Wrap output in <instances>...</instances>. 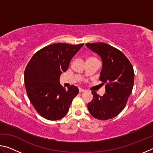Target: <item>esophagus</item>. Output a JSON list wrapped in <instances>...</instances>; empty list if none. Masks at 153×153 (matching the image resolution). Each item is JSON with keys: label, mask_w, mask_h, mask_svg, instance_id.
<instances>
[{"label": "esophagus", "mask_w": 153, "mask_h": 153, "mask_svg": "<svg viewBox=\"0 0 153 153\" xmlns=\"http://www.w3.org/2000/svg\"><path fill=\"white\" fill-rule=\"evenodd\" d=\"M79 92H81V93H82V92H86V90H84V89L79 88Z\"/></svg>", "instance_id": "1"}]
</instances>
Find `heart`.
Wrapping results in <instances>:
<instances>
[{
	"label": "heart",
	"instance_id": "1",
	"mask_svg": "<svg viewBox=\"0 0 153 153\" xmlns=\"http://www.w3.org/2000/svg\"><path fill=\"white\" fill-rule=\"evenodd\" d=\"M91 58H92V57H91ZM89 59H90V58H89Z\"/></svg>",
	"mask_w": 153,
	"mask_h": 153
}]
</instances>
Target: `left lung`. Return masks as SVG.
I'll return each instance as SVG.
<instances>
[{
	"mask_svg": "<svg viewBox=\"0 0 153 153\" xmlns=\"http://www.w3.org/2000/svg\"><path fill=\"white\" fill-rule=\"evenodd\" d=\"M86 46L102 59L100 80L105 84V94L92 92L93 99L88 103L90 114L96 119L107 120L120 114L125 108L132 91L134 72L130 61L122 52L103 42L86 43Z\"/></svg>",
	"mask_w": 153,
	"mask_h": 153,
	"instance_id": "1",
	"label": "left lung"
}]
</instances>
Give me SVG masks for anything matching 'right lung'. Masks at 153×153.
Returning a JSON list of instances; mask_svg holds the SVG:
<instances>
[{
    "label": "right lung",
    "mask_w": 153,
    "mask_h": 153,
    "mask_svg": "<svg viewBox=\"0 0 153 153\" xmlns=\"http://www.w3.org/2000/svg\"><path fill=\"white\" fill-rule=\"evenodd\" d=\"M83 45L56 43L45 46L36 52L25 67L27 97L36 111L46 120L55 121L64 117L78 94L76 86L71 85L65 90L59 81Z\"/></svg>",
    "instance_id": "obj_1"
}]
</instances>
